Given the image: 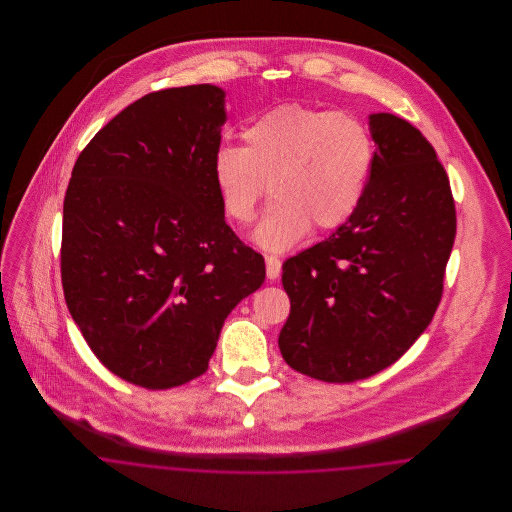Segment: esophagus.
I'll return each mask as SVG.
<instances>
[{
    "label": "esophagus",
    "mask_w": 512,
    "mask_h": 512,
    "mask_svg": "<svg viewBox=\"0 0 512 512\" xmlns=\"http://www.w3.org/2000/svg\"><path fill=\"white\" fill-rule=\"evenodd\" d=\"M265 263H267L268 278H270V280H276V278L280 276V272H282V261H280L278 257H272V255H267Z\"/></svg>",
    "instance_id": "1"
}]
</instances>
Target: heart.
<instances>
[{
	"label": "heart",
	"instance_id": "heart-1",
	"mask_svg": "<svg viewBox=\"0 0 512 512\" xmlns=\"http://www.w3.org/2000/svg\"><path fill=\"white\" fill-rule=\"evenodd\" d=\"M244 146H222L213 176L226 215L238 224L257 217L267 188L274 199L255 242L284 251L311 226H341L365 197L376 147L370 128L345 111L284 103L242 130Z\"/></svg>",
	"mask_w": 512,
	"mask_h": 512
}]
</instances>
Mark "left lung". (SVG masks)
Segmentation results:
<instances>
[{"instance_id": "left-lung-1", "label": "left lung", "mask_w": 512, "mask_h": 512, "mask_svg": "<svg viewBox=\"0 0 512 512\" xmlns=\"http://www.w3.org/2000/svg\"><path fill=\"white\" fill-rule=\"evenodd\" d=\"M368 124L376 157L361 205L328 240L282 265L292 309L280 353L293 370L330 384L365 380L422 336L457 232L432 144L391 113Z\"/></svg>"}]
</instances>
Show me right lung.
Returning <instances> with one entry per match:
<instances>
[{
	"label": "right lung",
	"mask_w": 512,
	"mask_h": 512,
	"mask_svg": "<svg viewBox=\"0 0 512 512\" xmlns=\"http://www.w3.org/2000/svg\"><path fill=\"white\" fill-rule=\"evenodd\" d=\"M224 96L197 84L130 103L78 155L65 194L69 313L101 365L147 390L201 376L230 311L265 282L213 176Z\"/></svg>",
	"instance_id": "add662e5"
}]
</instances>
